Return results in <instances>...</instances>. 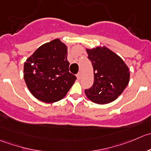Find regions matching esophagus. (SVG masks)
Here are the masks:
<instances>
[{
	"label": "esophagus",
	"mask_w": 151,
	"mask_h": 151,
	"mask_svg": "<svg viewBox=\"0 0 151 151\" xmlns=\"http://www.w3.org/2000/svg\"><path fill=\"white\" fill-rule=\"evenodd\" d=\"M76 76H77V78L79 80V79L81 78V74L80 73H78L77 75H76Z\"/></svg>",
	"instance_id": "34e87169"
}]
</instances>
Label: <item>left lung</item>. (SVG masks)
<instances>
[{
	"instance_id": "obj_1",
	"label": "left lung",
	"mask_w": 151,
	"mask_h": 151,
	"mask_svg": "<svg viewBox=\"0 0 151 151\" xmlns=\"http://www.w3.org/2000/svg\"><path fill=\"white\" fill-rule=\"evenodd\" d=\"M86 50L94 71L93 85L85 90L86 96L98 104L115 101L128 84L129 68L118 55L106 46Z\"/></svg>"
}]
</instances>
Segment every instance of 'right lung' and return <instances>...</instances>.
Segmentation results:
<instances>
[{
  "label": "right lung",
  "instance_id": "add662e5",
  "mask_svg": "<svg viewBox=\"0 0 151 151\" xmlns=\"http://www.w3.org/2000/svg\"><path fill=\"white\" fill-rule=\"evenodd\" d=\"M68 47L55 39L39 47L24 63V80L31 93L45 103L60 101L76 81L69 72Z\"/></svg>",
  "mask_w": 151,
  "mask_h": 151
}]
</instances>
